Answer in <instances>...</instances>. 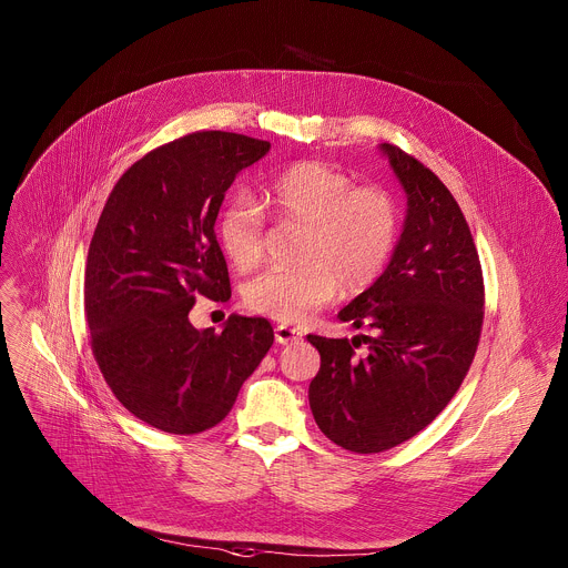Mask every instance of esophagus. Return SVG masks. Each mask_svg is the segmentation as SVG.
Instances as JSON below:
<instances>
[{
    "mask_svg": "<svg viewBox=\"0 0 568 568\" xmlns=\"http://www.w3.org/2000/svg\"><path fill=\"white\" fill-rule=\"evenodd\" d=\"M274 337H276V344H296V342H301V333L296 331V328H290V326H276V331H274Z\"/></svg>",
    "mask_w": 568,
    "mask_h": 568,
    "instance_id": "34e87169",
    "label": "esophagus"
}]
</instances>
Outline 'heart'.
<instances>
[{
	"mask_svg": "<svg viewBox=\"0 0 568 568\" xmlns=\"http://www.w3.org/2000/svg\"><path fill=\"white\" fill-rule=\"evenodd\" d=\"M281 224H303L296 270H270L245 287L252 312L281 323H301L328 305L339 287L346 294L368 290L390 261L397 240V206L375 186H355L353 178L321 161H301L283 171L261 195ZM261 206L233 197L220 213L217 240L226 261L254 270L265 254Z\"/></svg>",
	"mask_w": 568,
	"mask_h": 568,
	"instance_id": "1",
	"label": "heart"
}]
</instances>
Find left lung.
<instances>
[{"mask_svg":"<svg viewBox=\"0 0 568 568\" xmlns=\"http://www.w3.org/2000/svg\"><path fill=\"white\" fill-rule=\"evenodd\" d=\"M407 193V215L382 276L339 321L373 337L307 335L321 355L310 409L335 445L377 454L423 432L465 379L483 326V274L460 206L412 154L379 143ZM364 341L367 353L354 348Z\"/></svg>","mask_w":568,"mask_h":568,"instance_id":"obj_1","label":"left lung"}]
</instances>
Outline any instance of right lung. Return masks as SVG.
Returning a JSON list of instances; mask_svg holds the SVG:
<instances>
[{"mask_svg":"<svg viewBox=\"0 0 568 568\" xmlns=\"http://www.w3.org/2000/svg\"><path fill=\"white\" fill-rule=\"evenodd\" d=\"M267 152L235 132L186 134L132 164L99 217L85 267L92 353L116 399L154 429L222 423L274 344L263 316L231 314L222 333L189 321L197 294L231 298L215 220L235 175Z\"/></svg>","mask_w":568,"mask_h":568,"instance_id":"right-lung-1","label":"right lung"}]
</instances>
